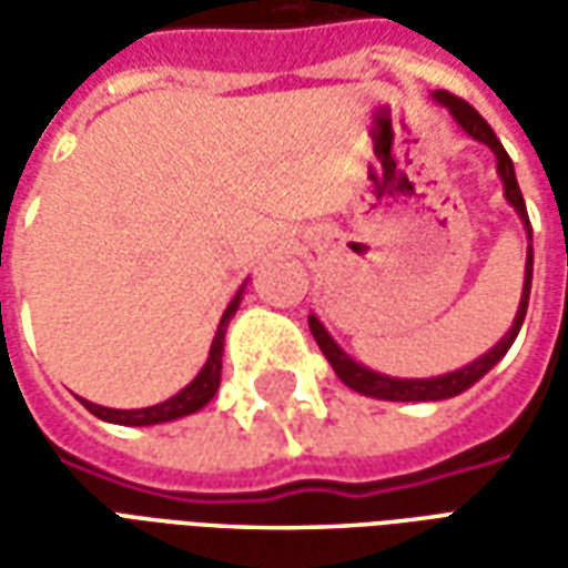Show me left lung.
<instances>
[{"instance_id": "obj_1", "label": "left lung", "mask_w": 568, "mask_h": 568, "mask_svg": "<svg viewBox=\"0 0 568 568\" xmlns=\"http://www.w3.org/2000/svg\"><path fill=\"white\" fill-rule=\"evenodd\" d=\"M432 100L440 103L453 115V121L471 136V140L484 142L493 154H496V173L501 179V187H505V200L511 203L514 212L520 215L524 222L526 240L532 243V227H529V215H526L524 194H520V185H517V175H514V163L508 158V151L501 149V142L496 140V133L489 128L484 118L477 115V109L453 97L447 91H435ZM529 288H532V246H526V271H524V292H520V307H517V316H514L511 328L501 337L499 344L487 349L484 356H477L471 365H465L459 371H450V374H438V377H426V381H405V377H389V374H377V371L365 368L362 362L344 353V346L334 341L332 334L325 332L316 316H310V332L316 337V344L325 353V358L332 362L334 374L362 395H371V398H383V402H444V398H453V395L465 393L468 386H475L489 368H496V362H501V356L511 349L514 337L520 334V325L526 320V307H529Z\"/></svg>"}]
</instances>
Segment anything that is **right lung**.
<instances>
[{
    "label": "right lung",
    "mask_w": 568,
    "mask_h": 568,
    "mask_svg": "<svg viewBox=\"0 0 568 568\" xmlns=\"http://www.w3.org/2000/svg\"><path fill=\"white\" fill-rule=\"evenodd\" d=\"M246 292V285H240V292L234 295V301L224 310L222 322H219V332L212 337L210 356H206V365L197 371V377L187 383L182 393H175L173 398H166L161 405L140 407V410H115V407L93 405V402H84L81 405L91 410L93 417L105 419V423H115V426H158V423H170V419H182L187 414H197L200 407H206L212 402V395L219 393V383H222V353H224V334H227V322L234 320V313L240 310V297Z\"/></svg>",
    "instance_id": "right-lung-1"
}]
</instances>
